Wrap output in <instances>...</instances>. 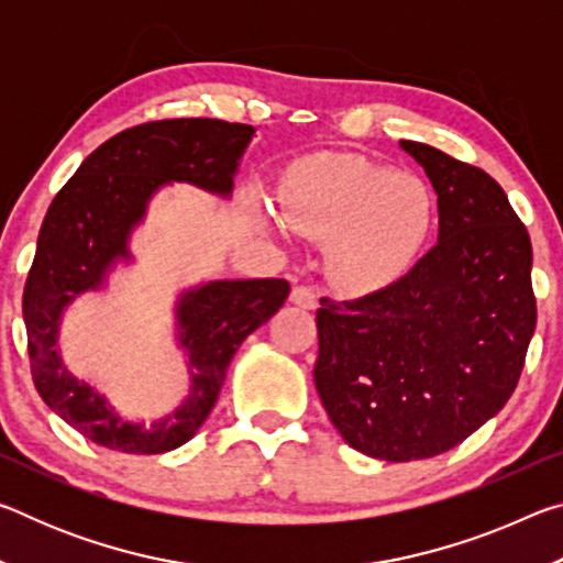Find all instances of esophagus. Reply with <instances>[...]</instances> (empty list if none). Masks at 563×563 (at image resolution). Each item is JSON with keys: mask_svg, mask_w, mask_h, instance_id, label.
<instances>
[{"mask_svg": "<svg viewBox=\"0 0 563 563\" xmlns=\"http://www.w3.org/2000/svg\"><path fill=\"white\" fill-rule=\"evenodd\" d=\"M290 302L298 305V308H305V310H316L318 308V295H316V290L305 288V285H295L292 292H290Z\"/></svg>", "mask_w": 563, "mask_h": 563, "instance_id": "obj_1", "label": "esophagus"}]
</instances>
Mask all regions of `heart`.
I'll list each match as a JSON object with an SVG mask.
<instances>
[{
  "label": "heart",
  "mask_w": 563,
  "mask_h": 563,
  "mask_svg": "<svg viewBox=\"0 0 563 563\" xmlns=\"http://www.w3.org/2000/svg\"><path fill=\"white\" fill-rule=\"evenodd\" d=\"M280 206L295 231L330 241V275L347 290H375L405 275L434 225V198L422 178L360 156L305 164Z\"/></svg>",
  "instance_id": "1"
}]
</instances>
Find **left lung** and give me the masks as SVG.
Masks as SVG:
<instances>
[{"label": "left lung", "mask_w": 563, "mask_h": 563, "mask_svg": "<svg viewBox=\"0 0 563 563\" xmlns=\"http://www.w3.org/2000/svg\"><path fill=\"white\" fill-rule=\"evenodd\" d=\"M437 194V245L397 283L320 300L316 377L352 450L412 462L452 450L507 405L537 328L531 241L501 186L399 141Z\"/></svg>", "instance_id": "left-lung-1"}]
</instances>
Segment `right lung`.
I'll return each instance as SVG.
<instances>
[{
  "instance_id": "1",
  "label": "right lung",
  "mask_w": 563,
  "mask_h": 563,
  "mask_svg": "<svg viewBox=\"0 0 563 563\" xmlns=\"http://www.w3.org/2000/svg\"><path fill=\"white\" fill-rule=\"evenodd\" d=\"M255 129L218 119H168L117 133L84 161L44 216L24 285L22 312L36 393L66 424L107 450L164 454L194 437L221 393L241 342L283 308V278L208 280L176 300V345L186 352L188 395L151 424L121 417L109 397L76 377L59 352L62 318L84 292L101 290L117 263H131V233L151 198L190 184L231 198Z\"/></svg>"
}]
</instances>
